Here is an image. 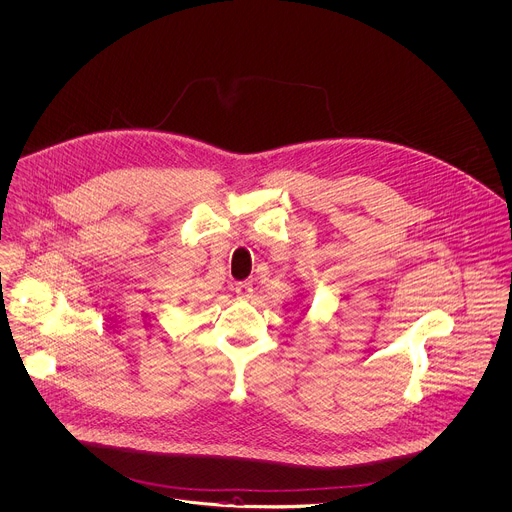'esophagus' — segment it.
Here are the masks:
<instances>
[{
    "mask_svg": "<svg viewBox=\"0 0 512 512\" xmlns=\"http://www.w3.org/2000/svg\"><path fill=\"white\" fill-rule=\"evenodd\" d=\"M235 293H237V297L239 299H251L253 297V285L249 283V281H241V283H237L235 285Z\"/></svg>",
    "mask_w": 512,
    "mask_h": 512,
    "instance_id": "1",
    "label": "esophagus"
}]
</instances>
